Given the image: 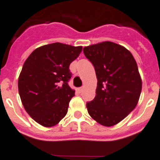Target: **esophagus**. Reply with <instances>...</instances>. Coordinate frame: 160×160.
<instances>
[{
  "instance_id": "obj_1",
  "label": "esophagus",
  "mask_w": 160,
  "mask_h": 160,
  "mask_svg": "<svg viewBox=\"0 0 160 160\" xmlns=\"http://www.w3.org/2000/svg\"><path fill=\"white\" fill-rule=\"evenodd\" d=\"M83 88H83V87H80V88H78V89H77L78 92H82V91H83Z\"/></svg>"
}]
</instances>
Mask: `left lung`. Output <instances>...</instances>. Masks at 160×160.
<instances>
[{
    "instance_id": "1",
    "label": "left lung",
    "mask_w": 160,
    "mask_h": 160,
    "mask_svg": "<svg viewBox=\"0 0 160 160\" xmlns=\"http://www.w3.org/2000/svg\"><path fill=\"white\" fill-rule=\"evenodd\" d=\"M83 51L98 79L96 96L86 104L88 114L102 125H115L136 107L140 98L142 82L136 61L126 48L111 41Z\"/></svg>"
}]
</instances>
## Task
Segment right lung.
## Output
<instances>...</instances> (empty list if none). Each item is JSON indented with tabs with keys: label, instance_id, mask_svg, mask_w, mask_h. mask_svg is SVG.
Instances as JSON below:
<instances>
[{
	"label": "right lung",
	"instance_id": "add662e5",
	"mask_svg": "<svg viewBox=\"0 0 160 160\" xmlns=\"http://www.w3.org/2000/svg\"><path fill=\"white\" fill-rule=\"evenodd\" d=\"M82 46L53 43L35 49L27 58L18 77V92L24 109L44 127H53L68 113L75 90L68 85L69 66Z\"/></svg>",
	"mask_w": 160,
	"mask_h": 160
}]
</instances>
